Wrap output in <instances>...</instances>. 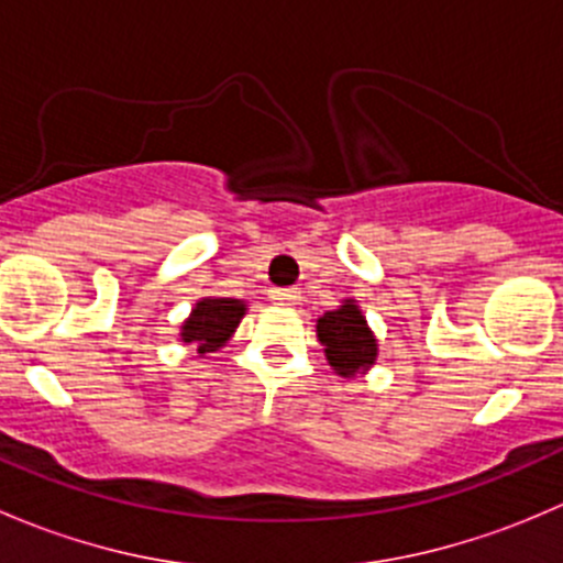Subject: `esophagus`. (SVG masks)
Here are the masks:
<instances>
[{
	"mask_svg": "<svg viewBox=\"0 0 563 563\" xmlns=\"http://www.w3.org/2000/svg\"><path fill=\"white\" fill-rule=\"evenodd\" d=\"M269 299L277 305H297L299 302V291L297 288H272Z\"/></svg>",
	"mask_w": 563,
	"mask_h": 563,
	"instance_id": "34e87169",
	"label": "esophagus"
}]
</instances>
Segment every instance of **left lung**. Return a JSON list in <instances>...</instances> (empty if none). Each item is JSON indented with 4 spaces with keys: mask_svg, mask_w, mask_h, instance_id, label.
Instances as JSON below:
<instances>
[{
    "mask_svg": "<svg viewBox=\"0 0 563 563\" xmlns=\"http://www.w3.org/2000/svg\"><path fill=\"white\" fill-rule=\"evenodd\" d=\"M318 340L323 345L327 362L343 378H354L376 365L378 343L373 329L367 327L360 305L354 299H343L338 310H329L316 323Z\"/></svg>",
    "mask_w": 563,
    "mask_h": 563,
    "instance_id": "1",
    "label": "left lung"
}]
</instances>
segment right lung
Returning a JSON list of instances; mask_svg holds the SVG:
<instances>
[{
  "label": "right lung",
  "mask_w": 563,
  "mask_h": 563,
  "mask_svg": "<svg viewBox=\"0 0 563 563\" xmlns=\"http://www.w3.org/2000/svg\"><path fill=\"white\" fill-rule=\"evenodd\" d=\"M245 310L247 305L242 299L203 297L201 302H196L190 318L181 323V340L185 343H196L198 354H212L220 345L229 343L231 334L240 327Z\"/></svg>",
  "instance_id": "add662e5"
}]
</instances>
